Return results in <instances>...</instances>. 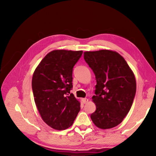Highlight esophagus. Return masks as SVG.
I'll return each instance as SVG.
<instances>
[{
    "label": "esophagus",
    "instance_id": "esophagus-1",
    "mask_svg": "<svg viewBox=\"0 0 156 156\" xmlns=\"http://www.w3.org/2000/svg\"><path fill=\"white\" fill-rule=\"evenodd\" d=\"M82 101H83V102L84 104H85V103H87V102H88V99L86 98H84L82 99Z\"/></svg>",
    "mask_w": 156,
    "mask_h": 156
}]
</instances>
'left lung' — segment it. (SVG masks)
Returning a JSON list of instances; mask_svg holds the SVG:
<instances>
[{"label":"left lung","instance_id":"obj_1","mask_svg":"<svg viewBox=\"0 0 156 156\" xmlns=\"http://www.w3.org/2000/svg\"><path fill=\"white\" fill-rule=\"evenodd\" d=\"M84 59L96 76V110L91 114L94 125L102 129L122 122L133 104L136 91L135 76L125 58L116 51L84 52Z\"/></svg>","mask_w":156,"mask_h":156}]
</instances>
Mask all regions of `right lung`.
Instances as JSON below:
<instances>
[{"label":"right lung","mask_w":156,"mask_h":156,"mask_svg":"<svg viewBox=\"0 0 156 156\" xmlns=\"http://www.w3.org/2000/svg\"><path fill=\"white\" fill-rule=\"evenodd\" d=\"M83 51L54 50L41 60L34 71L32 90L42 119L56 130L72 126L80 103L70 93L73 88V67Z\"/></svg>","instance_id":"right-lung-1"}]
</instances>
